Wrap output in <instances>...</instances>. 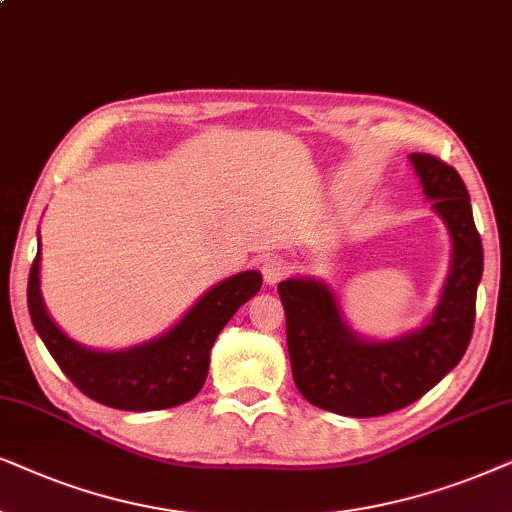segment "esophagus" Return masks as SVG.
Returning <instances> with one entry per match:
<instances>
[{
	"instance_id": "esophagus-1",
	"label": "esophagus",
	"mask_w": 512,
	"mask_h": 512,
	"mask_svg": "<svg viewBox=\"0 0 512 512\" xmlns=\"http://www.w3.org/2000/svg\"><path fill=\"white\" fill-rule=\"evenodd\" d=\"M262 274L264 283L276 285L278 281H283L285 274H288V264H285L281 257H267V260L262 262Z\"/></svg>"
}]
</instances>
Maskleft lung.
<instances>
[{"mask_svg":"<svg viewBox=\"0 0 512 512\" xmlns=\"http://www.w3.org/2000/svg\"><path fill=\"white\" fill-rule=\"evenodd\" d=\"M410 161L452 243L445 285L424 325L391 339L363 337L330 283L306 276L278 283L292 377L320 410L358 419L403 410L452 372L468 349L485 267L468 189L431 154H410Z\"/></svg>","mask_w":512,"mask_h":512,"instance_id":"1","label":"left lung"}]
</instances>
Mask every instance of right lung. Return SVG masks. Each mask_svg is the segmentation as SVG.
I'll use <instances>...</instances> for the list:
<instances>
[{"label": "right lung", "mask_w": 512, "mask_h": 512, "mask_svg": "<svg viewBox=\"0 0 512 512\" xmlns=\"http://www.w3.org/2000/svg\"><path fill=\"white\" fill-rule=\"evenodd\" d=\"M42 243L27 281V309L37 335L74 386L95 403L128 412H152L192 400L208 377L210 351L222 327L262 288L255 269L224 278L203 292L170 330L128 349H91L74 342L46 311L42 288Z\"/></svg>", "instance_id": "1"}]
</instances>
